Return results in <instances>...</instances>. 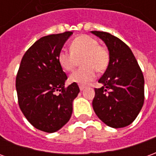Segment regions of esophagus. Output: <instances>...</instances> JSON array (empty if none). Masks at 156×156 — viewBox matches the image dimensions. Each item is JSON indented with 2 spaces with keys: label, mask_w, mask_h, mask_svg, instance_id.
<instances>
[{
  "label": "esophagus",
  "mask_w": 156,
  "mask_h": 156,
  "mask_svg": "<svg viewBox=\"0 0 156 156\" xmlns=\"http://www.w3.org/2000/svg\"><path fill=\"white\" fill-rule=\"evenodd\" d=\"M84 88H85L84 86H83V85H79V89H80L81 91H83V90Z\"/></svg>",
  "instance_id": "34e87169"
}]
</instances>
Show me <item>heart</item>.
I'll return each mask as SVG.
<instances>
[{"mask_svg": "<svg viewBox=\"0 0 156 156\" xmlns=\"http://www.w3.org/2000/svg\"><path fill=\"white\" fill-rule=\"evenodd\" d=\"M70 51L62 49L58 61L62 68L71 72L78 65L82 68L69 76V81L80 85H87L96 78V71L102 73L108 68L109 52L108 49L98 45V41L88 35H82L72 41Z\"/></svg>", "mask_w": 156, "mask_h": 156, "instance_id": "1", "label": "heart"}]
</instances>
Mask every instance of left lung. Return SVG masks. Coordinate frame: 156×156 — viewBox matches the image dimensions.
Here are the masks:
<instances>
[{
  "mask_svg": "<svg viewBox=\"0 0 156 156\" xmlns=\"http://www.w3.org/2000/svg\"><path fill=\"white\" fill-rule=\"evenodd\" d=\"M104 41L109 52V63L94 88L93 108L105 124L123 128L130 124L144 105V79L130 48L120 39L105 32L92 31Z\"/></svg>",
  "mask_w": 156,
  "mask_h": 156,
  "instance_id": "left-lung-1",
  "label": "left lung"
}]
</instances>
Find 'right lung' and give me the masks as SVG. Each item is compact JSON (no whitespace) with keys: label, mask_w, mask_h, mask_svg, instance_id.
<instances>
[{"label":"right lung","mask_w":156,"mask_h":156,"mask_svg":"<svg viewBox=\"0 0 156 156\" xmlns=\"http://www.w3.org/2000/svg\"><path fill=\"white\" fill-rule=\"evenodd\" d=\"M72 34L65 32L37 40L26 51L16 78L21 110L36 129L47 133L59 130L69 121L73 101L80 91L75 83L65 88L68 77L58 61Z\"/></svg>","instance_id":"1"}]
</instances>
